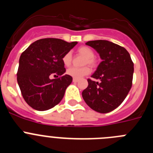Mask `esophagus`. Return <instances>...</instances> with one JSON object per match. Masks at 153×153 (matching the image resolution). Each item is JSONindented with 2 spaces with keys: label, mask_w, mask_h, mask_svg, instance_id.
<instances>
[{
  "label": "esophagus",
  "mask_w": 153,
  "mask_h": 153,
  "mask_svg": "<svg viewBox=\"0 0 153 153\" xmlns=\"http://www.w3.org/2000/svg\"><path fill=\"white\" fill-rule=\"evenodd\" d=\"M73 82H74V83H77V82H79V79H73Z\"/></svg>",
  "instance_id": "1"
}]
</instances>
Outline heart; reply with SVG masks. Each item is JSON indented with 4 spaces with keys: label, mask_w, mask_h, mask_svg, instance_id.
Returning a JSON list of instances; mask_svg holds the SVG:
<instances>
[{
    "label": "heart",
    "mask_w": 153,
    "mask_h": 153,
    "mask_svg": "<svg viewBox=\"0 0 153 153\" xmlns=\"http://www.w3.org/2000/svg\"><path fill=\"white\" fill-rule=\"evenodd\" d=\"M77 51L79 53H80L81 55H83L86 58L85 63H88L91 66L94 65V63H95L94 60H93L94 53H93V50L90 49V47H80L78 48ZM62 61H63V63L66 67L70 66V64L72 63V54H71V53L67 52V53H65L64 56H63ZM90 69L88 67H70L67 70V74L70 76H72L74 79H80V78L83 77L84 76L90 74Z\"/></svg>",
    "instance_id": "obj_1"
}]
</instances>
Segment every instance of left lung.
<instances>
[{"label":"left lung","instance_id":"left-lung-1","mask_svg":"<svg viewBox=\"0 0 153 153\" xmlns=\"http://www.w3.org/2000/svg\"><path fill=\"white\" fill-rule=\"evenodd\" d=\"M100 56L101 63L91 76L100 82L89 79L88 86L82 93L86 103L101 113L113 111L125 100L132 86L134 72L129 52L108 40H91L86 43Z\"/></svg>","mask_w":153,"mask_h":153}]
</instances>
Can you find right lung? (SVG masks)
Listing matches in <instances>:
<instances>
[{"mask_svg": "<svg viewBox=\"0 0 153 153\" xmlns=\"http://www.w3.org/2000/svg\"><path fill=\"white\" fill-rule=\"evenodd\" d=\"M77 42L60 39H40L21 53L17 70V83L24 100L38 111L47 110L62 100L65 90L72 83V76L64 74L62 59ZM62 76L49 79L51 74Z\"/></svg>", "mask_w": 153, "mask_h": 153, "instance_id": "right-lung-1", "label": "right lung"}]
</instances>
